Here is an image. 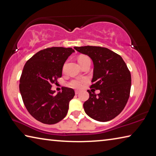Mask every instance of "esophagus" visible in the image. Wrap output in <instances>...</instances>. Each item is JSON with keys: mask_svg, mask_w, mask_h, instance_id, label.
<instances>
[{"mask_svg": "<svg viewBox=\"0 0 156 156\" xmlns=\"http://www.w3.org/2000/svg\"><path fill=\"white\" fill-rule=\"evenodd\" d=\"M79 93H80V91H78V90H76L75 91V94L77 95V94H78Z\"/></svg>", "mask_w": 156, "mask_h": 156, "instance_id": "34e87169", "label": "esophagus"}]
</instances>
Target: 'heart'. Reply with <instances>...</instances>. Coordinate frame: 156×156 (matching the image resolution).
Here are the masks:
<instances>
[{"label":"heart","mask_w":156,"mask_h":156,"mask_svg":"<svg viewBox=\"0 0 156 156\" xmlns=\"http://www.w3.org/2000/svg\"><path fill=\"white\" fill-rule=\"evenodd\" d=\"M89 59V58L86 56H80L78 58V62L80 63L84 61V60H87ZM85 82L84 79H80V78H75L73 79L72 80H71L69 83V86L71 87L74 88V89H79L81 88V87L83 86V84Z\"/></svg>","instance_id":"b5f03b06"}]
</instances>
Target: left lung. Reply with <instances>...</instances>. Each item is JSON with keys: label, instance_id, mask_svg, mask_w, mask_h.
Segmentation results:
<instances>
[{"label": "left lung", "instance_id": "8db88e82", "mask_svg": "<svg viewBox=\"0 0 156 156\" xmlns=\"http://www.w3.org/2000/svg\"><path fill=\"white\" fill-rule=\"evenodd\" d=\"M74 49L91 58L94 63L91 87L100 91L96 94L87 91L89 98L83 104L84 112L99 122L113 119L124 109L130 94L131 77L127 66L120 55L105 47L84 46Z\"/></svg>", "mask_w": 156, "mask_h": 156}]
</instances>
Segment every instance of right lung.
<instances>
[{
    "label": "right lung",
    "instance_id": "1",
    "mask_svg": "<svg viewBox=\"0 0 156 156\" xmlns=\"http://www.w3.org/2000/svg\"><path fill=\"white\" fill-rule=\"evenodd\" d=\"M73 52L70 47L47 48L37 52L25 63L20 78V93L28 112L39 122L53 125L67 115L74 90L63 87L55 94L51 84L61 77L63 65Z\"/></svg>",
    "mask_w": 156,
    "mask_h": 156
}]
</instances>
